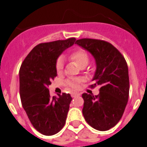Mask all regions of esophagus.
Wrapping results in <instances>:
<instances>
[{
    "instance_id": "34e87169",
    "label": "esophagus",
    "mask_w": 147,
    "mask_h": 147,
    "mask_svg": "<svg viewBox=\"0 0 147 147\" xmlns=\"http://www.w3.org/2000/svg\"><path fill=\"white\" fill-rule=\"evenodd\" d=\"M79 96H80V94H79V93L77 92H74L71 94V97H72V98H76V97H79Z\"/></svg>"
}]
</instances>
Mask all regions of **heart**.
<instances>
[{
    "instance_id": "1",
    "label": "heart",
    "mask_w": 147,
    "mask_h": 147,
    "mask_svg": "<svg viewBox=\"0 0 147 147\" xmlns=\"http://www.w3.org/2000/svg\"><path fill=\"white\" fill-rule=\"evenodd\" d=\"M71 61L75 62L76 64L80 67V68H84L86 67L90 62V57L88 54L86 53L83 49H77L73 51L69 56ZM64 70V61L61 57H59L57 61L56 62V71L57 74H61ZM81 80L79 79H70L66 81V85H67L71 89L76 90L79 87Z\"/></svg>"
}]
</instances>
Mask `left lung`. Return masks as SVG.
<instances>
[{"instance_id": "1", "label": "left lung", "mask_w": 147, "mask_h": 147, "mask_svg": "<svg viewBox=\"0 0 147 147\" xmlns=\"http://www.w3.org/2000/svg\"><path fill=\"white\" fill-rule=\"evenodd\" d=\"M77 45L95 59L96 71L91 85H101L98 95L83 94V114L89 125L98 131L113 127L123 116L128 101L129 76L125 59L109 42L92 38L79 39Z\"/></svg>"}]
</instances>
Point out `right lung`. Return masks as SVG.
<instances>
[{
  "instance_id": "right-lung-1",
  "label": "right lung",
  "mask_w": 147,
  "mask_h": 147,
  "mask_svg": "<svg viewBox=\"0 0 147 147\" xmlns=\"http://www.w3.org/2000/svg\"><path fill=\"white\" fill-rule=\"evenodd\" d=\"M75 38L41 43L24 59L20 69V94L23 108L35 129L45 136L59 132L65 124L71 97L63 93L51 97L48 86L57 76L56 62Z\"/></svg>"
}]
</instances>
